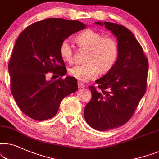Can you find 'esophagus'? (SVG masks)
I'll use <instances>...</instances> for the list:
<instances>
[{"instance_id": "esophagus-1", "label": "esophagus", "mask_w": 159, "mask_h": 159, "mask_svg": "<svg viewBox=\"0 0 159 159\" xmlns=\"http://www.w3.org/2000/svg\"><path fill=\"white\" fill-rule=\"evenodd\" d=\"M78 88H79V89H82V88H85L86 87V86L84 85V84L81 83V82H78Z\"/></svg>"}]
</instances>
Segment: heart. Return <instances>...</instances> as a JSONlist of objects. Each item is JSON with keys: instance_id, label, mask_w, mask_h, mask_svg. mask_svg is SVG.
<instances>
[{"instance_id": "b5f03b06", "label": "heart", "mask_w": 159, "mask_h": 159, "mask_svg": "<svg viewBox=\"0 0 159 159\" xmlns=\"http://www.w3.org/2000/svg\"><path fill=\"white\" fill-rule=\"evenodd\" d=\"M75 41L81 50L88 51L85 65H75L69 69V73L78 81L86 82L97 77L99 72L107 73L115 66L119 57L120 48L117 41L105 37L94 30H86L78 35ZM60 54L65 62L73 60V46L68 39L60 44Z\"/></svg>"}]
</instances>
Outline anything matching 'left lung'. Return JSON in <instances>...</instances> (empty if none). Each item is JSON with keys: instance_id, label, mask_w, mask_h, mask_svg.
<instances>
[{"instance_id": "1", "label": "left lung", "mask_w": 159, "mask_h": 159, "mask_svg": "<svg viewBox=\"0 0 159 159\" xmlns=\"http://www.w3.org/2000/svg\"><path fill=\"white\" fill-rule=\"evenodd\" d=\"M105 25L117 38L119 57L113 69L89 86L92 99L84 109V118L91 127L111 130L125 124L132 118L147 86L148 61L132 32L113 22Z\"/></svg>"}]
</instances>
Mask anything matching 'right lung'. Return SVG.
Returning a JSON list of instances; mask_svg holds the SVG:
<instances>
[{"label":"right lung","mask_w":159,"mask_h":159,"mask_svg":"<svg viewBox=\"0 0 159 159\" xmlns=\"http://www.w3.org/2000/svg\"><path fill=\"white\" fill-rule=\"evenodd\" d=\"M86 27L79 21L49 18L33 23L19 35L8 62L11 91L28 117L37 120L52 118L63 98L78 90L75 78L46 81V75L49 72L60 76L66 74L60 44Z\"/></svg>","instance_id":"right-lung-1"}]
</instances>
